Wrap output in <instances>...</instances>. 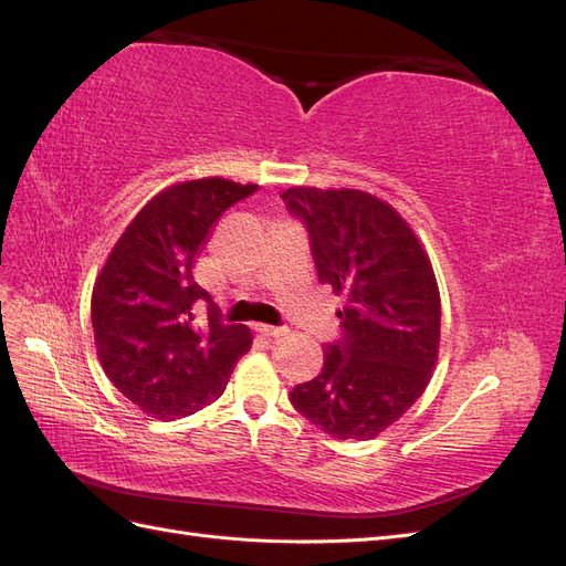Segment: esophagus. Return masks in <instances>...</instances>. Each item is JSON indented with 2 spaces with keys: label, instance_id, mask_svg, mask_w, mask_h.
Wrapping results in <instances>:
<instances>
[{
  "label": "esophagus",
  "instance_id": "esophagus-1",
  "mask_svg": "<svg viewBox=\"0 0 566 566\" xmlns=\"http://www.w3.org/2000/svg\"><path fill=\"white\" fill-rule=\"evenodd\" d=\"M254 331L260 333V335H264V337H269V339H273V337H281V335H285V333H287V328H276V325H264V323L254 325Z\"/></svg>",
  "mask_w": 566,
  "mask_h": 566
}]
</instances>
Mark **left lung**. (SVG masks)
Instances as JSON below:
<instances>
[{"label": "left lung", "instance_id": "left-lung-1", "mask_svg": "<svg viewBox=\"0 0 566 566\" xmlns=\"http://www.w3.org/2000/svg\"><path fill=\"white\" fill-rule=\"evenodd\" d=\"M281 198L310 233L318 281L347 297L323 370L290 401L325 434L370 439L432 378L441 328L432 264L399 212L370 193L297 186Z\"/></svg>", "mask_w": 566, "mask_h": 566}]
</instances>
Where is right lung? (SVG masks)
<instances>
[{
    "mask_svg": "<svg viewBox=\"0 0 566 566\" xmlns=\"http://www.w3.org/2000/svg\"><path fill=\"white\" fill-rule=\"evenodd\" d=\"M254 184L196 179L167 188L119 235L92 295L96 352L111 382L144 413L191 416L227 389L250 345L227 325L193 266L219 217Z\"/></svg>",
    "mask_w": 566,
    "mask_h": 566,
    "instance_id": "1",
    "label": "right lung"
}]
</instances>
